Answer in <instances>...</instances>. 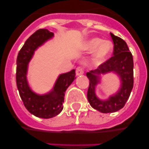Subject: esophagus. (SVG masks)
Segmentation results:
<instances>
[{"instance_id":"obj_1","label":"esophagus","mask_w":149,"mask_h":149,"mask_svg":"<svg viewBox=\"0 0 149 149\" xmlns=\"http://www.w3.org/2000/svg\"><path fill=\"white\" fill-rule=\"evenodd\" d=\"M76 76H80V75L84 74V70L82 67H78L76 70Z\"/></svg>"}]
</instances>
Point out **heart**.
Instances as JSON below:
<instances>
[{"label":"heart","instance_id":"1","mask_svg":"<svg viewBox=\"0 0 149 149\" xmlns=\"http://www.w3.org/2000/svg\"><path fill=\"white\" fill-rule=\"evenodd\" d=\"M83 50L86 52H94L93 62L99 64L104 61L113 49V44L109 40H104L100 38H91L87 40L82 47Z\"/></svg>","mask_w":149,"mask_h":149}]
</instances>
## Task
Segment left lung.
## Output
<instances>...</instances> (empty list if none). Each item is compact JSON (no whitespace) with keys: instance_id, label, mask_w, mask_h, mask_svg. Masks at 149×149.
Returning <instances> with one entry per match:
<instances>
[{"instance_id":"left-lung-1","label":"left lung","mask_w":149,"mask_h":149,"mask_svg":"<svg viewBox=\"0 0 149 149\" xmlns=\"http://www.w3.org/2000/svg\"><path fill=\"white\" fill-rule=\"evenodd\" d=\"M114 43L113 56L96 70L86 73L89 79L87 98L94 109L102 113L115 112L122 109L130 97L133 87V59L125 42L110 33ZM112 72L121 81L119 89L106 100H101L95 94V87L101 83V75Z\"/></svg>"}]
</instances>
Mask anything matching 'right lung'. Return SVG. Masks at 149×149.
<instances>
[{
  "instance_id": "obj_1",
  "label": "right lung",
  "mask_w": 149,
  "mask_h": 149,
  "mask_svg": "<svg viewBox=\"0 0 149 149\" xmlns=\"http://www.w3.org/2000/svg\"><path fill=\"white\" fill-rule=\"evenodd\" d=\"M53 37V33L46 29L37 30L25 42L16 60V85L22 102L30 113L45 119L52 118L61 113L63 109V103L66 90L76 79L75 70L73 69L60 74L52 89L46 94H37L30 88L27 80L29 63L34 52Z\"/></svg>"
}]
</instances>
